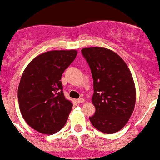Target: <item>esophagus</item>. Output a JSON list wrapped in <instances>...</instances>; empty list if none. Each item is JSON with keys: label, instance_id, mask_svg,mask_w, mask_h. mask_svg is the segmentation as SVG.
Segmentation results:
<instances>
[{"label": "esophagus", "instance_id": "34e87169", "mask_svg": "<svg viewBox=\"0 0 160 160\" xmlns=\"http://www.w3.org/2000/svg\"><path fill=\"white\" fill-rule=\"evenodd\" d=\"M85 100L84 99V98H78V100H77V102H78V103H82V102H85Z\"/></svg>", "mask_w": 160, "mask_h": 160}]
</instances>
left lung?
Masks as SVG:
<instances>
[{"instance_id": "8db88e82", "label": "left lung", "mask_w": 160, "mask_h": 160, "mask_svg": "<svg viewBox=\"0 0 160 160\" xmlns=\"http://www.w3.org/2000/svg\"><path fill=\"white\" fill-rule=\"evenodd\" d=\"M93 78L92 104L95 112L89 120L99 131L112 134L126 126L136 105V86L129 67L118 54L101 47L84 48Z\"/></svg>"}]
</instances>
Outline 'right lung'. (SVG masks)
<instances>
[{"instance_id": "obj_1", "label": "right lung", "mask_w": 160, "mask_h": 160, "mask_svg": "<svg viewBox=\"0 0 160 160\" xmlns=\"http://www.w3.org/2000/svg\"><path fill=\"white\" fill-rule=\"evenodd\" d=\"M78 52L53 50L38 55L27 65L18 85L20 111L32 129L47 135L64 127L72 103L64 96L62 75Z\"/></svg>"}]
</instances>
